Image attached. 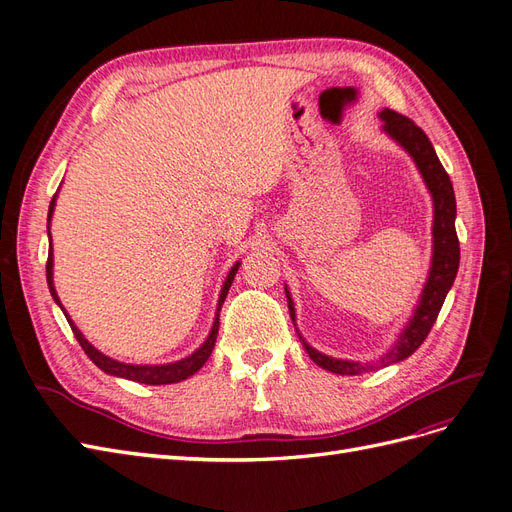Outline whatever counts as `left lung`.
Here are the masks:
<instances>
[{
	"mask_svg": "<svg viewBox=\"0 0 512 512\" xmlns=\"http://www.w3.org/2000/svg\"><path fill=\"white\" fill-rule=\"evenodd\" d=\"M378 117L382 119V132L389 134L393 141L414 160L418 173H421L427 190L431 194V200H433L431 265H429L427 282L423 286L421 297H418L412 318L408 320L404 331L399 333L393 348L386 354H382L378 363L333 359V356L322 354L316 348L309 346L303 339V335L299 333L297 322H294L297 320V314H294V303L290 297V290L286 288L290 318L294 322V329H297V333H299V339H301L305 352L309 354V359H312L318 367L333 371V374H339V376L365 374V371L386 367V365H393V363L408 359V356L418 346H421L425 342V337L429 335L433 322H436V318L440 314L446 294L455 282L457 269H459V239H457V230H455L457 203H455L451 177L446 175V170L440 164V160L436 156V149H433L427 134L418 128L412 119L391 111V108H382Z\"/></svg>",
	"mask_w": 512,
	"mask_h": 512,
	"instance_id": "obj_1",
	"label": "left lung"
}]
</instances>
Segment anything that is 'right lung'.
<instances>
[{
    "label": "right lung",
    "instance_id": "1",
    "mask_svg": "<svg viewBox=\"0 0 512 512\" xmlns=\"http://www.w3.org/2000/svg\"><path fill=\"white\" fill-rule=\"evenodd\" d=\"M55 203H57V194L53 196L51 200V207H49V218H46V228H51V218H53V211H55ZM51 237V232H49ZM239 265L241 262H235V265L230 267L226 280H224V286L220 290V299H218V309H215V318H213V327L207 335V339L203 342V346H200L198 350H194L190 356H185V359L181 361H175V363H164V365H132V363H121V361H115L111 359V356H106L104 352H100L96 346H91L85 335L79 331V327L72 322V318L68 316V312L64 309V305H61L59 297H57V290H55V284H53V245L49 250V260H46V284H49V290H51V297L53 301L61 307V312H64L70 329L74 333V337L79 339L81 348L85 350V354L89 356L91 361H94L104 374H111V376H117V378H126V380H132V382H141V384H173V382H181V380H188L190 376H194L196 371L203 367L207 363V359L213 352V346H215V339H218V329H220V312H222V303L226 299V294L232 286V280H235V275L239 271Z\"/></svg>",
    "mask_w": 512,
    "mask_h": 512
}]
</instances>
